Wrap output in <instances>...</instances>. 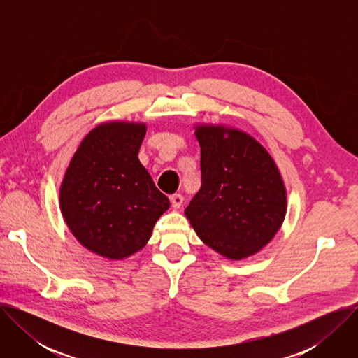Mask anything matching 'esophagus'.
I'll list each match as a JSON object with an SVG mask.
<instances>
[{
    "label": "esophagus",
    "instance_id": "1",
    "mask_svg": "<svg viewBox=\"0 0 358 358\" xmlns=\"http://www.w3.org/2000/svg\"><path fill=\"white\" fill-rule=\"evenodd\" d=\"M170 201H171V206H173V208H174V210H178V208L182 206L184 196H182L181 194H173V195L170 196Z\"/></svg>",
    "mask_w": 358,
    "mask_h": 358
}]
</instances>
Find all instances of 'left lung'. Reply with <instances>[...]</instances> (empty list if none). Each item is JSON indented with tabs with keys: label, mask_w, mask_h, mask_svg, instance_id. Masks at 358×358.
Returning a JSON list of instances; mask_svg holds the SVG:
<instances>
[{
	"label": "left lung",
	"mask_w": 358,
	"mask_h": 358,
	"mask_svg": "<svg viewBox=\"0 0 358 358\" xmlns=\"http://www.w3.org/2000/svg\"><path fill=\"white\" fill-rule=\"evenodd\" d=\"M201 188L185 208L199 239L227 259L259 252L280 229L287 194L268 150L224 124H196Z\"/></svg>",
	"instance_id": "obj_1"
}]
</instances>
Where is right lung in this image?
Returning a JSON list of instances; mask_svg holds the SVG:
<instances>
[{
	"instance_id": "right-lung-1",
	"label": "right lung",
	"mask_w": 358,
	"mask_h": 358,
	"mask_svg": "<svg viewBox=\"0 0 358 358\" xmlns=\"http://www.w3.org/2000/svg\"><path fill=\"white\" fill-rule=\"evenodd\" d=\"M144 123L113 120L87 133L59 189L62 217L73 236L106 259H124L151 236L169 198L138 160Z\"/></svg>"
}]
</instances>
